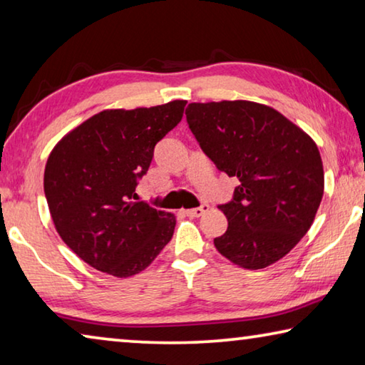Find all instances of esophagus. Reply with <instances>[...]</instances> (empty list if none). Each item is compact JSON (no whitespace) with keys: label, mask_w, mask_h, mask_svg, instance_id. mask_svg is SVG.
<instances>
[{"label":"esophagus","mask_w":365,"mask_h":365,"mask_svg":"<svg viewBox=\"0 0 365 365\" xmlns=\"http://www.w3.org/2000/svg\"><path fill=\"white\" fill-rule=\"evenodd\" d=\"M209 211V205H202L200 207H195V209H187L185 214L188 215V217H201L202 214H206Z\"/></svg>","instance_id":"esophagus-1"}]
</instances>
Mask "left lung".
I'll return each mask as SVG.
<instances>
[{
  "label": "left lung",
  "instance_id": "8db88e82",
  "mask_svg": "<svg viewBox=\"0 0 365 365\" xmlns=\"http://www.w3.org/2000/svg\"><path fill=\"white\" fill-rule=\"evenodd\" d=\"M187 120L215 168L237 177L220 206L227 232L214 246L235 265L264 269L287 256L316 219L324 195L319 148L296 123L261 103H191Z\"/></svg>",
  "mask_w": 365,
  "mask_h": 365
}]
</instances>
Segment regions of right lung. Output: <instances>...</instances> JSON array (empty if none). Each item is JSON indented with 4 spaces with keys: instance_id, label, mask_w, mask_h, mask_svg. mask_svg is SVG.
<instances>
[{
    "instance_id": "add662e5",
    "label": "right lung",
    "mask_w": 365,
    "mask_h": 365,
    "mask_svg": "<svg viewBox=\"0 0 365 365\" xmlns=\"http://www.w3.org/2000/svg\"><path fill=\"white\" fill-rule=\"evenodd\" d=\"M185 104L101 110L49 153L43 180L49 214L63 242L93 269L127 279L170 242L175 215L137 201L135 188Z\"/></svg>"
}]
</instances>
